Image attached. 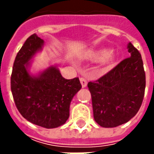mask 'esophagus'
<instances>
[{
	"mask_svg": "<svg viewBox=\"0 0 154 154\" xmlns=\"http://www.w3.org/2000/svg\"><path fill=\"white\" fill-rule=\"evenodd\" d=\"M80 83H81V86H82L83 88L87 86V80H86L85 78H80Z\"/></svg>",
	"mask_w": 154,
	"mask_h": 154,
	"instance_id": "obj_1",
	"label": "esophagus"
}]
</instances>
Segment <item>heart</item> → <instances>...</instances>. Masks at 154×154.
<instances>
[{"label": "heart", "instance_id": "heart-1", "mask_svg": "<svg viewBox=\"0 0 154 154\" xmlns=\"http://www.w3.org/2000/svg\"><path fill=\"white\" fill-rule=\"evenodd\" d=\"M88 56L98 61H105L107 62H112L114 59L113 54L110 53L109 50H105V49L98 51H91L88 53Z\"/></svg>", "mask_w": 154, "mask_h": 154}]
</instances>
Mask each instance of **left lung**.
Returning <instances> with one entry per match:
<instances>
[{
    "instance_id": "obj_1",
    "label": "left lung",
    "mask_w": 154,
    "mask_h": 154,
    "mask_svg": "<svg viewBox=\"0 0 154 154\" xmlns=\"http://www.w3.org/2000/svg\"><path fill=\"white\" fill-rule=\"evenodd\" d=\"M130 57L87 86L92 95L94 120L103 128H114L133 118L140 108L146 87L141 56L131 43Z\"/></svg>"
}]
</instances>
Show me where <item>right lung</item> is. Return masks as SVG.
I'll return each instance as SVG.
<instances>
[{"instance_id":"1","label":"right lung","mask_w":154,"mask_h":154,"mask_svg":"<svg viewBox=\"0 0 154 154\" xmlns=\"http://www.w3.org/2000/svg\"><path fill=\"white\" fill-rule=\"evenodd\" d=\"M44 40L33 34L15 57L11 75V91L22 116L33 124L54 128L64 124L69 117L74 96L81 88L79 78L66 80L56 66L38 75L30 74L31 61L42 51Z\"/></svg>"}]
</instances>
